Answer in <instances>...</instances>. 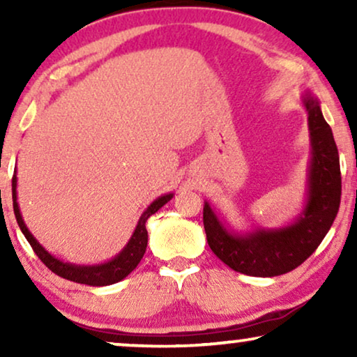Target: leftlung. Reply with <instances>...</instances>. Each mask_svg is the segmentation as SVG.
Returning <instances> with one entry per match:
<instances>
[{
  "instance_id": "left-lung-1",
  "label": "left lung",
  "mask_w": 357,
  "mask_h": 357,
  "mask_svg": "<svg viewBox=\"0 0 357 357\" xmlns=\"http://www.w3.org/2000/svg\"><path fill=\"white\" fill-rule=\"evenodd\" d=\"M310 133V162L302 213L287 226L255 227L248 232L229 229L211 204L204 202L203 224L208 245L234 271L271 278L302 265L324 241L340 209L341 172L333 133L310 92L302 96Z\"/></svg>"
}]
</instances>
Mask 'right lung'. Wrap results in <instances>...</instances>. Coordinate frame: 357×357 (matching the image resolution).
I'll return each mask as SVG.
<instances>
[{
	"instance_id": "obj_1",
	"label": "right lung",
	"mask_w": 357,
	"mask_h": 357,
	"mask_svg": "<svg viewBox=\"0 0 357 357\" xmlns=\"http://www.w3.org/2000/svg\"><path fill=\"white\" fill-rule=\"evenodd\" d=\"M17 177L16 170H14L13 177V208L14 214H16V221L21 227L24 237L27 238V242L31 243L33 252L37 253V257L45 263L48 270H52L55 275L65 278V280L79 282V284H87V286H109L115 284L121 280H125L126 276L130 275L131 271L138 266V263L143 258L146 247H148V231H146V221H148L149 216H153L154 213H158L160 208L164 206L165 203L170 202L174 197V193L162 195V197L155 198L153 203L149 204L148 208L144 209V213L141 214L138 224H136L135 232L131 234L130 241L123 247L119 255L110 258L109 261L100 263V265H75V263L63 261L60 258L53 257L50 252H47L43 248L36 237L32 236L31 231H29L26 222H24L21 209H19L17 204Z\"/></svg>"
}]
</instances>
